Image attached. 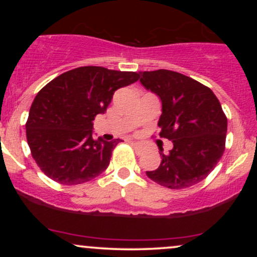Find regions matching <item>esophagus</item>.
I'll use <instances>...</instances> for the list:
<instances>
[{
    "label": "esophagus",
    "mask_w": 257,
    "mask_h": 257,
    "mask_svg": "<svg viewBox=\"0 0 257 257\" xmlns=\"http://www.w3.org/2000/svg\"><path fill=\"white\" fill-rule=\"evenodd\" d=\"M131 144L135 147V149H139V143H135V141H131Z\"/></svg>",
    "instance_id": "obj_1"
}]
</instances>
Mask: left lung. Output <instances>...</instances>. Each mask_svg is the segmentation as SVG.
Segmentation results:
<instances>
[{
	"instance_id": "1",
	"label": "left lung",
	"mask_w": 257,
	"mask_h": 257,
	"mask_svg": "<svg viewBox=\"0 0 257 257\" xmlns=\"http://www.w3.org/2000/svg\"><path fill=\"white\" fill-rule=\"evenodd\" d=\"M140 82L161 99L159 137L173 143L152 181L172 190L191 187L204 180L225 151L227 118L210 88L170 70L140 72Z\"/></svg>"
}]
</instances>
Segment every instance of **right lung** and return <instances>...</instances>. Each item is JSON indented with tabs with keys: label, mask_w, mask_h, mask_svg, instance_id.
Segmentation results:
<instances>
[{
	"label": "right lung",
	"mask_w": 257,
	"mask_h": 257,
	"mask_svg": "<svg viewBox=\"0 0 257 257\" xmlns=\"http://www.w3.org/2000/svg\"><path fill=\"white\" fill-rule=\"evenodd\" d=\"M139 73L83 66L61 73L37 93L26 122L32 158L48 178L78 185L99 176L122 140L93 138V120L104 114L113 93Z\"/></svg>",
	"instance_id": "add662e5"
}]
</instances>
